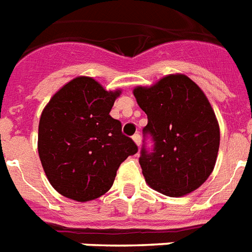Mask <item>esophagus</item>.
<instances>
[{"label": "esophagus", "mask_w": 252, "mask_h": 252, "mask_svg": "<svg viewBox=\"0 0 252 252\" xmlns=\"http://www.w3.org/2000/svg\"><path fill=\"white\" fill-rule=\"evenodd\" d=\"M132 139H134V142H135L138 146H140V143H142V136H140V134H139V132L134 134V135H132Z\"/></svg>", "instance_id": "obj_1"}]
</instances>
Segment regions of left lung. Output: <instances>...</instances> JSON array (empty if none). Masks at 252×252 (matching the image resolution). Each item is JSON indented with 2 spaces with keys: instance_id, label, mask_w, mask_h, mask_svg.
<instances>
[{
  "instance_id": "1",
  "label": "left lung",
  "mask_w": 252,
  "mask_h": 252,
  "mask_svg": "<svg viewBox=\"0 0 252 252\" xmlns=\"http://www.w3.org/2000/svg\"><path fill=\"white\" fill-rule=\"evenodd\" d=\"M134 96L148 118L139 158L148 185L168 196L196 190L212 173L220 146V128L206 94L190 78L169 75L154 87L135 88Z\"/></svg>"
}]
</instances>
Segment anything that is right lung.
Returning a JSON list of instances; mask_svg holds the SVG:
<instances>
[{
    "label": "right lung",
    "mask_w": 252,
    "mask_h": 252,
    "mask_svg": "<svg viewBox=\"0 0 252 252\" xmlns=\"http://www.w3.org/2000/svg\"><path fill=\"white\" fill-rule=\"evenodd\" d=\"M120 91L108 92L79 76L50 98L39 124V156L61 195L88 202L109 190L120 165L138 152L122 124L110 116Z\"/></svg>",
    "instance_id": "obj_1"
}]
</instances>
